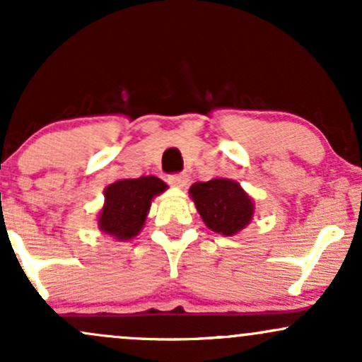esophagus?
I'll return each mask as SVG.
<instances>
[{
  "instance_id": "1",
  "label": "esophagus",
  "mask_w": 362,
  "mask_h": 362,
  "mask_svg": "<svg viewBox=\"0 0 362 362\" xmlns=\"http://www.w3.org/2000/svg\"><path fill=\"white\" fill-rule=\"evenodd\" d=\"M168 184L172 187H178V189H182V187L189 184V175H187V173H173V175L168 177Z\"/></svg>"
}]
</instances>
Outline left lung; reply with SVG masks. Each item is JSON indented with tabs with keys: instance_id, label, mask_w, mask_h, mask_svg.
<instances>
[{
	"instance_id": "left-lung-1",
	"label": "left lung",
	"mask_w": 362,
	"mask_h": 362,
	"mask_svg": "<svg viewBox=\"0 0 362 362\" xmlns=\"http://www.w3.org/2000/svg\"><path fill=\"white\" fill-rule=\"evenodd\" d=\"M195 207L207 228L226 236L243 230L253 216V202L233 180L213 178L190 187Z\"/></svg>"
}]
</instances>
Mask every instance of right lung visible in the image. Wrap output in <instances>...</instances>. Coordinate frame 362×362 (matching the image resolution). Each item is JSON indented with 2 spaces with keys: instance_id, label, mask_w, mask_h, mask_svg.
Wrapping results in <instances>:
<instances>
[{
  "instance_id": "right-lung-1",
  "label": "right lung",
  "mask_w": 362,
  "mask_h": 362,
  "mask_svg": "<svg viewBox=\"0 0 362 362\" xmlns=\"http://www.w3.org/2000/svg\"><path fill=\"white\" fill-rule=\"evenodd\" d=\"M167 189V184L156 177L124 178L105 189L98 226L103 233L117 240H129L139 233L151 206V199Z\"/></svg>"
}]
</instances>
